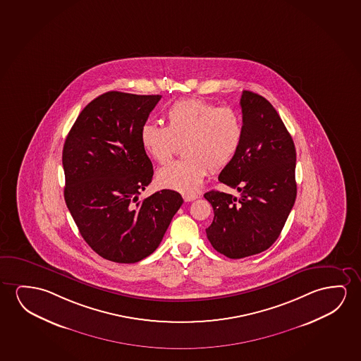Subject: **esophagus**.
Masks as SVG:
<instances>
[{
	"mask_svg": "<svg viewBox=\"0 0 361 361\" xmlns=\"http://www.w3.org/2000/svg\"><path fill=\"white\" fill-rule=\"evenodd\" d=\"M183 200L186 201V202H191V201H194V200L197 199L199 196H197V195L194 194H183Z\"/></svg>",
	"mask_w": 361,
	"mask_h": 361,
	"instance_id": "esophagus-1",
	"label": "esophagus"
}]
</instances>
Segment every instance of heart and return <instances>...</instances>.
Returning <instances> with one entry per match:
<instances>
[{"label":"heart","instance_id":"heart-1","mask_svg":"<svg viewBox=\"0 0 361 361\" xmlns=\"http://www.w3.org/2000/svg\"><path fill=\"white\" fill-rule=\"evenodd\" d=\"M166 128L145 124L141 147L154 161L165 164L181 145L183 160L161 167L157 183L178 192H194L211 171L231 165L240 152L245 128L242 116L230 106H216L202 99L175 102L165 114Z\"/></svg>","mask_w":361,"mask_h":361}]
</instances>
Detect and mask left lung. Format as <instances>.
Here are the masks:
<instances>
[{"instance_id":"8db88e82","label":"left lung","mask_w":361,"mask_h":361,"mask_svg":"<svg viewBox=\"0 0 361 361\" xmlns=\"http://www.w3.org/2000/svg\"><path fill=\"white\" fill-rule=\"evenodd\" d=\"M245 136L219 180L240 197L211 190L214 221L206 228L214 250L232 259L266 251L276 242L297 197L295 147L273 105L250 90L240 97Z\"/></svg>"}]
</instances>
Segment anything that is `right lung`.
<instances>
[{"label":"right lung","mask_w":361,"mask_h":361,"mask_svg":"<svg viewBox=\"0 0 361 361\" xmlns=\"http://www.w3.org/2000/svg\"><path fill=\"white\" fill-rule=\"evenodd\" d=\"M160 99L99 95L80 111L63 147L66 204L84 240L108 261L150 256L183 202L173 190L139 201L154 175L140 130Z\"/></svg>","instance_id":"obj_1"}]
</instances>
